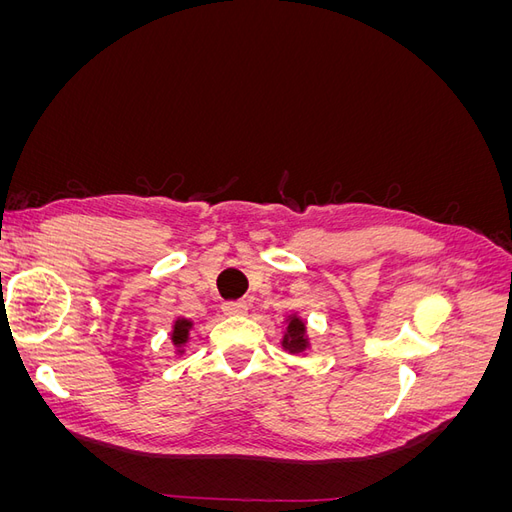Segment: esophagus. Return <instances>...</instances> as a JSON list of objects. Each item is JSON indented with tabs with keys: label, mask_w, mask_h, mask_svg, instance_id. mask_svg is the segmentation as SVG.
I'll return each instance as SVG.
<instances>
[{
	"label": "esophagus",
	"mask_w": 512,
	"mask_h": 512,
	"mask_svg": "<svg viewBox=\"0 0 512 512\" xmlns=\"http://www.w3.org/2000/svg\"><path fill=\"white\" fill-rule=\"evenodd\" d=\"M222 309H224L226 316H245L247 314L245 301H226L222 305Z\"/></svg>",
	"instance_id": "obj_1"
}]
</instances>
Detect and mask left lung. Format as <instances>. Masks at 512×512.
Returning <instances> with one entry per match:
<instances>
[{"label": "left lung", "mask_w": 512, "mask_h": 512, "mask_svg": "<svg viewBox=\"0 0 512 512\" xmlns=\"http://www.w3.org/2000/svg\"><path fill=\"white\" fill-rule=\"evenodd\" d=\"M286 329L282 333V348L288 354H303L312 348V342H309V335H307V322L294 312L290 316H286Z\"/></svg>", "instance_id": "left-lung-1"}]
</instances>
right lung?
<instances>
[{
  "label": "right lung",
  "instance_id": "right-lung-1",
  "mask_svg": "<svg viewBox=\"0 0 512 512\" xmlns=\"http://www.w3.org/2000/svg\"><path fill=\"white\" fill-rule=\"evenodd\" d=\"M194 327V320L177 316L173 320V331H170V342H173L175 354L183 356L185 354V344L190 342V331Z\"/></svg>",
  "mask_w": 512,
  "mask_h": 512
}]
</instances>
